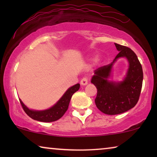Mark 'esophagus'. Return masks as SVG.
<instances>
[{
	"instance_id": "obj_1",
	"label": "esophagus",
	"mask_w": 157,
	"mask_h": 157,
	"mask_svg": "<svg viewBox=\"0 0 157 157\" xmlns=\"http://www.w3.org/2000/svg\"><path fill=\"white\" fill-rule=\"evenodd\" d=\"M88 82H89V78L87 77H83V78L81 80V84L82 86H86L88 84Z\"/></svg>"
}]
</instances>
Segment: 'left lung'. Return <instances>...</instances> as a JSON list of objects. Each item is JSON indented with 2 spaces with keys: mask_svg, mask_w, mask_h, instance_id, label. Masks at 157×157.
Returning a JSON list of instances; mask_svg holds the SVG:
<instances>
[{
  "mask_svg": "<svg viewBox=\"0 0 157 157\" xmlns=\"http://www.w3.org/2000/svg\"><path fill=\"white\" fill-rule=\"evenodd\" d=\"M119 53L112 63L94 71L91 83L97 89L95 104L101 112L116 115L126 112L137 104L143 82V70L136 53L132 49L114 44ZM121 57H126L130 63L128 74L121 82H109L111 68L114 62Z\"/></svg>",
  "mask_w": 157,
  "mask_h": 157,
  "instance_id": "1",
  "label": "left lung"
}]
</instances>
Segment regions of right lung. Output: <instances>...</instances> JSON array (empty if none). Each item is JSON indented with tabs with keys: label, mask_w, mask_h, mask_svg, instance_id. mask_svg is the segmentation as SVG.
Here are the masks:
<instances>
[{
	"label": "right lung",
	"mask_w": 157,
	"mask_h": 157,
	"mask_svg": "<svg viewBox=\"0 0 157 157\" xmlns=\"http://www.w3.org/2000/svg\"><path fill=\"white\" fill-rule=\"evenodd\" d=\"M79 88H80L79 83H77V84L69 88L54 106L45 111L30 110L23 104L21 99L19 100H20L21 106H22V108L25 113L31 119L42 122H52L61 119L64 115V113H66L68 108V105H69L72 95L75 92L78 91Z\"/></svg>",
	"instance_id": "obj_1"
}]
</instances>
